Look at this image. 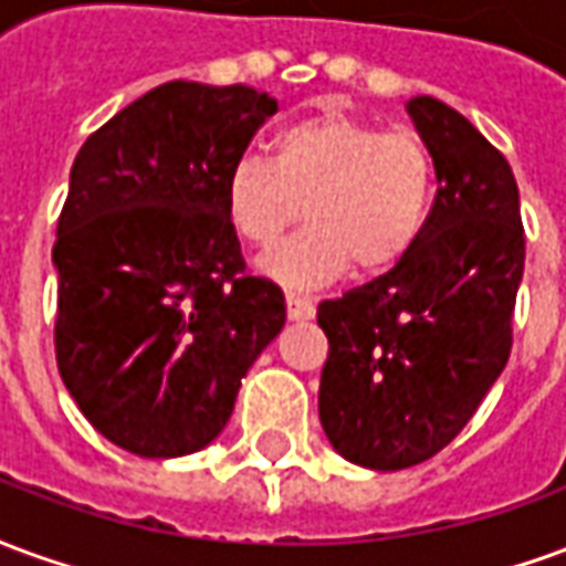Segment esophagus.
<instances>
[{
	"label": "esophagus",
	"mask_w": 566,
	"mask_h": 566,
	"mask_svg": "<svg viewBox=\"0 0 566 566\" xmlns=\"http://www.w3.org/2000/svg\"><path fill=\"white\" fill-rule=\"evenodd\" d=\"M284 303H287V318H291V321L315 318V306H312V300H306L303 294H296V291H287V294H284Z\"/></svg>",
	"instance_id": "1"
}]
</instances>
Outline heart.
I'll return each instance as SVG.
<instances>
[{"label": "heart", "mask_w": 566, "mask_h": 566, "mask_svg": "<svg viewBox=\"0 0 566 566\" xmlns=\"http://www.w3.org/2000/svg\"><path fill=\"white\" fill-rule=\"evenodd\" d=\"M437 169L412 129L381 133L345 115H312L272 136V157L242 154L227 172L223 206L239 239L270 248L306 206L308 227L260 260V270L318 287L352 263L394 270L424 233Z\"/></svg>", "instance_id": "obj_1"}]
</instances>
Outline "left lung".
<instances>
[{
  "label": "left lung",
  "instance_id": "8db88e82",
  "mask_svg": "<svg viewBox=\"0 0 566 566\" xmlns=\"http://www.w3.org/2000/svg\"><path fill=\"white\" fill-rule=\"evenodd\" d=\"M430 148L437 199L409 258L318 306L331 343L318 416L333 449L406 470L461 433L506 367L524 272L518 185L451 105H406Z\"/></svg>",
  "mask_w": 566,
  "mask_h": 566
}]
</instances>
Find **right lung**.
<instances>
[{
	"instance_id": "right-lung-1",
	"label": "right lung",
	"mask_w": 566,
	"mask_h": 566,
	"mask_svg": "<svg viewBox=\"0 0 566 566\" xmlns=\"http://www.w3.org/2000/svg\"><path fill=\"white\" fill-rule=\"evenodd\" d=\"M279 103L169 81L84 142L56 221V367L105 439L181 458L233 416L284 327L279 284L245 270L227 172Z\"/></svg>"
}]
</instances>
